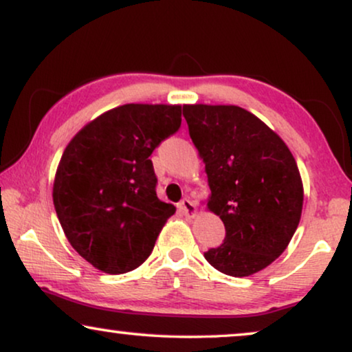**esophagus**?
Segmentation results:
<instances>
[{"label":"esophagus","mask_w":352,"mask_h":352,"mask_svg":"<svg viewBox=\"0 0 352 352\" xmlns=\"http://www.w3.org/2000/svg\"><path fill=\"white\" fill-rule=\"evenodd\" d=\"M177 208H179L181 213L187 216V218H195L197 213H199V210H197V205L194 204V201H190L189 199L182 200L181 204L177 205Z\"/></svg>","instance_id":"34e87169"}]
</instances>
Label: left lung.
<instances>
[{"mask_svg":"<svg viewBox=\"0 0 352 352\" xmlns=\"http://www.w3.org/2000/svg\"><path fill=\"white\" fill-rule=\"evenodd\" d=\"M182 113L226 239L205 253L219 272L253 276L276 261L300 224L302 181L290 148L256 115L237 105L186 104Z\"/></svg>","mask_w":352,"mask_h":352,"instance_id":"8db88e82","label":"left lung"}]
</instances>
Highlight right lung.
Returning a JSON list of instances; mask_svg holds the SVG:
<instances>
[{
    "label": "right lung",
    "instance_id": "1",
    "mask_svg": "<svg viewBox=\"0 0 352 352\" xmlns=\"http://www.w3.org/2000/svg\"><path fill=\"white\" fill-rule=\"evenodd\" d=\"M181 126V105L124 104L91 120L57 165L52 201L81 258L124 274L151 256L175 205L157 197L153 148Z\"/></svg>",
    "mask_w": 352,
    "mask_h": 352
}]
</instances>
